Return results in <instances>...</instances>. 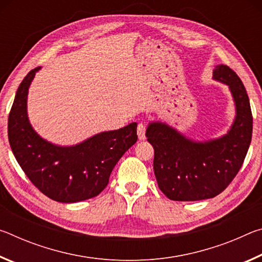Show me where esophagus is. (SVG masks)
<instances>
[{"mask_svg": "<svg viewBox=\"0 0 262 262\" xmlns=\"http://www.w3.org/2000/svg\"><path fill=\"white\" fill-rule=\"evenodd\" d=\"M137 135H139L140 140H144L145 139V126L144 123H139L137 125Z\"/></svg>", "mask_w": 262, "mask_h": 262, "instance_id": "esophagus-1", "label": "esophagus"}]
</instances>
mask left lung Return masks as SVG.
<instances>
[{
    "label": "left lung",
    "instance_id": "1",
    "mask_svg": "<svg viewBox=\"0 0 262 262\" xmlns=\"http://www.w3.org/2000/svg\"><path fill=\"white\" fill-rule=\"evenodd\" d=\"M214 78L228 84L237 115L227 135L208 142L186 139L165 123L154 122L145 136L154 147V172L159 189L173 201L215 198L241 170L252 140L253 117L242 79L225 64L216 66Z\"/></svg>",
    "mask_w": 262,
    "mask_h": 262
}]
</instances>
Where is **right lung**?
I'll list each match as a JSON object with an SVG mask.
<instances>
[{
	"label": "right lung",
	"mask_w": 262,
	"mask_h": 262,
	"mask_svg": "<svg viewBox=\"0 0 262 262\" xmlns=\"http://www.w3.org/2000/svg\"><path fill=\"white\" fill-rule=\"evenodd\" d=\"M26 75L16 92L8 119V137L16 161L35 187L63 203L95 198L108 184L115 164L136 143V123L104 132L75 147L62 148L42 140L26 113L28 90L35 72Z\"/></svg>",
	"instance_id": "right-lung-1"
}]
</instances>
